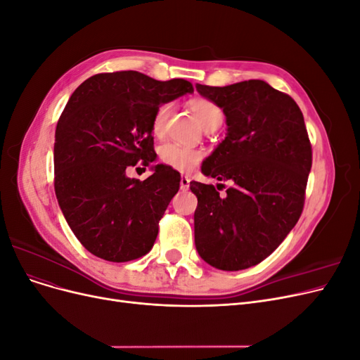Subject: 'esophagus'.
Masks as SVG:
<instances>
[{
  "label": "esophagus",
  "instance_id": "obj_1",
  "mask_svg": "<svg viewBox=\"0 0 360 360\" xmlns=\"http://www.w3.org/2000/svg\"><path fill=\"white\" fill-rule=\"evenodd\" d=\"M189 184H191V179L188 176H181V179H180V189L181 191H188L189 189Z\"/></svg>",
  "mask_w": 360,
  "mask_h": 360
}]
</instances>
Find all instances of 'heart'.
I'll return each instance as SVG.
<instances>
[{"label": "heart", "instance_id": "1", "mask_svg": "<svg viewBox=\"0 0 360 360\" xmlns=\"http://www.w3.org/2000/svg\"><path fill=\"white\" fill-rule=\"evenodd\" d=\"M193 115L197 117L200 124L207 130L210 127H219L224 112L213 101L205 97H195L189 102ZM171 114V105L168 102L160 103L153 114L151 120V130L156 136L163 135L167 127V122ZM159 158L165 165L176 168L179 171H192L204 158V151L200 148L184 147L176 143H165L159 148Z\"/></svg>", "mask_w": 360, "mask_h": 360}]
</instances>
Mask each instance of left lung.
<instances>
[{"label": "left lung", "mask_w": 360, "mask_h": 360, "mask_svg": "<svg viewBox=\"0 0 360 360\" xmlns=\"http://www.w3.org/2000/svg\"><path fill=\"white\" fill-rule=\"evenodd\" d=\"M197 90L222 108L228 126L201 169L231 186L221 197L212 184L191 181L198 198L195 246L216 269L243 270L267 258L297 224L312 165L311 141L297 103L264 81L197 84Z\"/></svg>", "instance_id": "8db88e82"}]
</instances>
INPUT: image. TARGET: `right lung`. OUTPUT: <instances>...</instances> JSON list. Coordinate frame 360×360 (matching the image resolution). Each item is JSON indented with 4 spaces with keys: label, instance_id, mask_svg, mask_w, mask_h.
Segmentation results:
<instances>
[{
    "label": "right lung",
    "instance_id": "right-lung-1",
    "mask_svg": "<svg viewBox=\"0 0 360 360\" xmlns=\"http://www.w3.org/2000/svg\"><path fill=\"white\" fill-rule=\"evenodd\" d=\"M192 91L186 79L122 70L97 73L70 96L56 130L53 188L70 230L93 255L126 263L153 248L180 174L156 165L139 181L126 168L156 159V108Z\"/></svg>",
    "mask_w": 360,
    "mask_h": 360
}]
</instances>
